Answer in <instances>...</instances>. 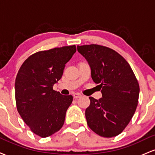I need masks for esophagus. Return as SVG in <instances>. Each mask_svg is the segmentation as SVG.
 <instances>
[{
  "mask_svg": "<svg viewBox=\"0 0 155 155\" xmlns=\"http://www.w3.org/2000/svg\"><path fill=\"white\" fill-rule=\"evenodd\" d=\"M74 99H77V98H79V97H80L81 96V94H79V93H74Z\"/></svg>",
  "mask_w": 155,
  "mask_h": 155,
  "instance_id": "esophagus-1",
  "label": "esophagus"
}]
</instances>
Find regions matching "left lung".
Listing matches in <instances>:
<instances>
[{
    "label": "left lung",
    "mask_w": 155,
    "mask_h": 155,
    "mask_svg": "<svg viewBox=\"0 0 155 155\" xmlns=\"http://www.w3.org/2000/svg\"><path fill=\"white\" fill-rule=\"evenodd\" d=\"M91 69V76L101 89L102 97H89L85 117L96 134L111 138L128 124L138 106L139 84L129 63L121 55L104 46H77Z\"/></svg>",
    "instance_id": "obj_1"
}]
</instances>
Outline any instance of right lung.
Listing matches in <instances>:
<instances>
[{
    "label": "right lung",
    "instance_id": "right-lung-1",
    "mask_svg": "<svg viewBox=\"0 0 155 155\" xmlns=\"http://www.w3.org/2000/svg\"><path fill=\"white\" fill-rule=\"evenodd\" d=\"M75 45L54 48L31 55L22 63L15 80L17 111L35 134L46 138L63 127L72 95L54 91Z\"/></svg>",
    "mask_w": 155,
    "mask_h": 155
}]
</instances>
